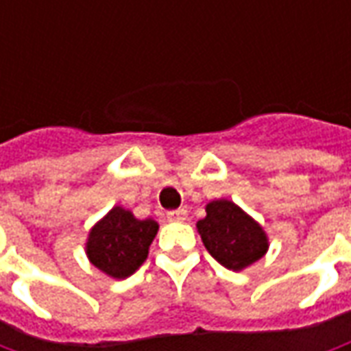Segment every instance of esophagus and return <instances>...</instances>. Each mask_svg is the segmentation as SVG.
<instances>
[{
	"instance_id": "obj_1",
	"label": "esophagus",
	"mask_w": 351,
	"mask_h": 351,
	"mask_svg": "<svg viewBox=\"0 0 351 351\" xmlns=\"http://www.w3.org/2000/svg\"><path fill=\"white\" fill-rule=\"evenodd\" d=\"M186 218H188V210H186V208H176V210L167 213L169 221H184Z\"/></svg>"
}]
</instances>
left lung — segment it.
<instances>
[{"mask_svg": "<svg viewBox=\"0 0 351 351\" xmlns=\"http://www.w3.org/2000/svg\"><path fill=\"white\" fill-rule=\"evenodd\" d=\"M206 216L197 221V231L208 254L229 271H243L269 250L263 228L229 199L206 205Z\"/></svg>", "mask_w": 351, "mask_h": 351, "instance_id": "8db88e82", "label": "left lung"}]
</instances>
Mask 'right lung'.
<instances>
[{
    "label": "right lung",
    "mask_w": 351,
    "mask_h": 351,
    "mask_svg": "<svg viewBox=\"0 0 351 351\" xmlns=\"http://www.w3.org/2000/svg\"><path fill=\"white\" fill-rule=\"evenodd\" d=\"M158 229L160 226L152 218L137 220L131 210L114 206L90 229L88 259L110 278H128L148 258Z\"/></svg>",
    "instance_id": "1"
}]
</instances>
